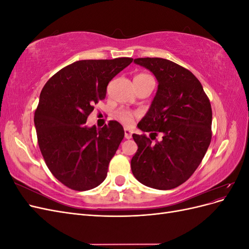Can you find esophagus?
Here are the masks:
<instances>
[{"instance_id":"1","label":"esophagus","mask_w":249,"mask_h":249,"mask_svg":"<svg viewBox=\"0 0 249 249\" xmlns=\"http://www.w3.org/2000/svg\"><path fill=\"white\" fill-rule=\"evenodd\" d=\"M124 138L131 139L132 138V131L129 129H124Z\"/></svg>"}]
</instances>
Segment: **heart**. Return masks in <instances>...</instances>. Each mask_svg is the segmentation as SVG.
<instances>
[{
    "instance_id": "heart-1",
    "label": "heart",
    "mask_w": 249,
    "mask_h": 249,
    "mask_svg": "<svg viewBox=\"0 0 249 249\" xmlns=\"http://www.w3.org/2000/svg\"><path fill=\"white\" fill-rule=\"evenodd\" d=\"M153 79L152 77L149 76L147 73H138L135 76L134 78V82H138V83H143L147 80ZM117 116L119 118L120 122H122L125 125H131L133 124L134 117L136 116V113L130 111V110H125V109H122L117 112Z\"/></svg>"
}]
</instances>
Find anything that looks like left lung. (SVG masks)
Here are the masks:
<instances>
[{"label":"left lung","instance_id":"8db88e82","mask_svg":"<svg viewBox=\"0 0 249 249\" xmlns=\"http://www.w3.org/2000/svg\"><path fill=\"white\" fill-rule=\"evenodd\" d=\"M159 85L147 114L138 124L143 132L162 133L152 143L133 134L138 149L131 168L139 182L159 190L185 183L199 166L212 139V108L200 82L185 67L163 58H137ZM152 138V137H150Z\"/></svg>","mask_w":249,"mask_h":249}]
</instances>
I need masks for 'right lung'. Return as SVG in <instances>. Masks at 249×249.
Segmentation results:
<instances>
[{
    "instance_id": "obj_1",
    "label": "right lung",
    "mask_w": 249,
    "mask_h": 249,
    "mask_svg": "<svg viewBox=\"0 0 249 249\" xmlns=\"http://www.w3.org/2000/svg\"><path fill=\"white\" fill-rule=\"evenodd\" d=\"M132 61L80 60L56 72L41 90L34 114L37 141L52 175L70 189H93L107 177L124 127L115 120L100 130L85 124L106 97L109 82Z\"/></svg>"
}]
</instances>
